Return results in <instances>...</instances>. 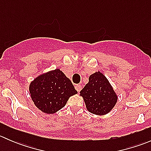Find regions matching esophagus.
Segmentation results:
<instances>
[{
    "label": "esophagus",
    "mask_w": 151,
    "mask_h": 151,
    "mask_svg": "<svg viewBox=\"0 0 151 151\" xmlns=\"http://www.w3.org/2000/svg\"><path fill=\"white\" fill-rule=\"evenodd\" d=\"M75 89L77 90V92H80L82 90V86L80 85H75Z\"/></svg>",
    "instance_id": "obj_1"
}]
</instances>
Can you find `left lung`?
<instances>
[{
  "label": "left lung",
  "mask_w": 151,
  "mask_h": 151,
  "mask_svg": "<svg viewBox=\"0 0 151 151\" xmlns=\"http://www.w3.org/2000/svg\"><path fill=\"white\" fill-rule=\"evenodd\" d=\"M87 109L97 115L110 112L118 101L112 85L102 73L95 72L89 77V82L80 91Z\"/></svg>",
  "instance_id": "obj_1"
}]
</instances>
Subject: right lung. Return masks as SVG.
Wrapping results in <instances>:
<instances>
[{
  "label": "right lung",
  "mask_w": 151,
  "mask_h": 151,
  "mask_svg": "<svg viewBox=\"0 0 151 151\" xmlns=\"http://www.w3.org/2000/svg\"><path fill=\"white\" fill-rule=\"evenodd\" d=\"M29 91L36 107L47 114L57 112L70 96L77 93L71 80L59 68L36 77L30 83Z\"/></svg>",
  "instance_id": "obj_1"
}]
</instances>
